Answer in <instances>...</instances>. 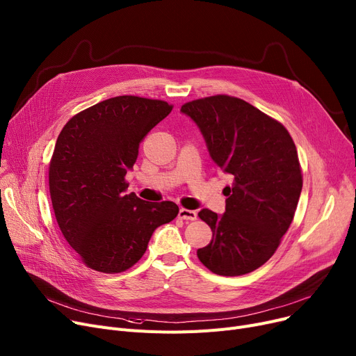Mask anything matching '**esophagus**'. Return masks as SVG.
Listing matches in <instances>:
<instances>
[{
  "label": "esophagus",
  "instance_id": "1",
  "mask_svg": "<svg viewBox=\"0 0 356 356\" xmlns=\"http://www.w3.org/2000/svg\"><path fill=\"white\" fill-rule=\"evenodd\" d=\"M179 216L184 220H196L197 219L196 211H189V209H183V208L179 211Z\"/></svg>",
  "mask_w": 356,
  "mask_h": 356
}]
</instances>
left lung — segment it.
Masks as SVG:
<instances>
[{
  "label": "left lung",
  "mask_w": 356,
  "mask_h": 356,
  "mask_svg": "<svg viewBox=\"0 0 356 356\" xmlns=\"http://www.w3.org/2000/svg\"><path fill=\"white\" fill-rule=\"evenodd\" d=\"M181 114L199 128L213 163L231 175L225 213L202 209L211 244L200 263L219 275L248 274L273 257L302 193V170L289 131L251 104L216 95L184 104Z\"/></svg>",
  "instance_id": "left-lung-1"
}]
</instances>
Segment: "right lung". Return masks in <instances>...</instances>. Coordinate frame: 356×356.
Returning a JSON list of instances; mask_svg holds the SVG:
<instances>
[{"instance_id": "obj_1", "label": "right lung", "mask_w": 356, "mask_h": 356, "mask_svg": "<svg viewBox=\"0 0 356 356\" xmlns=\"http://www.w3.org/2000/svg\"><path fill=\"white\" fill-rule=\"evenodd\" d=\"M164 101L115 97L74 115L56 141L49 188L56 220L83 263L121 273L144 255L153 232L173 220V202L128 193L141 140L172 112Z\"/></svg>"}]
</instances>
